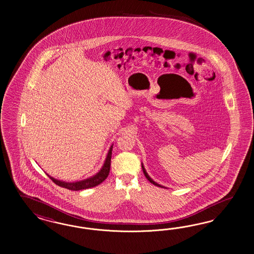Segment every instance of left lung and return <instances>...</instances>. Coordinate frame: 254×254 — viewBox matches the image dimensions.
<instances>
[{
  "instance_id": "obj_1",
  "label": "left lung",
  "mask_w": 254,
  "mask_h": 254,
  "mask_svg": "<svg viewBox=\"0 0 254 254\" xmlns=\"http://www.w3.org/2000/svg\"><path fill=\"white\" fill-rule=\"evenodd\" d=\"M141 168H142V170H143V173H144V175H145V177L147 178V180L151 183V184H153V185H156V186H159V187H163V186H161L160 185H158V184H156L155 182H154L151 178L149 177V175L147 174L146 170H145V169H144V167L143 166H141Z\"/></svg>"
}]
</instances>
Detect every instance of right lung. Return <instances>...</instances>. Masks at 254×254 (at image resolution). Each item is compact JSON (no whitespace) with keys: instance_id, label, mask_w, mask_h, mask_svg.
<instances>
[{"instance_id":"1","label":"right lung","mask_w":254,"mask_h":254,"mask_svg":"<svg viewBox=\"0 0 254 254\" xmlns=\"http://www.w3.org/2000/svg\"><path fill=\"white\" fill-rule=\"evenodd\" d=\"M112 151H113V146H111L110 150H109L106 160H105V163H104L102 169H100V172L97 175H95L94 177L89 178L87 180H84V181H81V182H77V183H64L62 181H58L54 178L50 177L49 175H47V176L50 178L56 185L63 187V188L71 190V191H79V190H84V189H87V188H92V187H95L97 185H100L108 177V175L110 173V168H111Z\"/></svg>"}]
</instances>
